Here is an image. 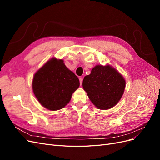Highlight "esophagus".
<instances>
[{
	"label": "esophagus",
	"instance_id": "34e87169",
	"mask_svg": "<svg viewBox=\"0 0 160 160\" xmlns=\"http://www.w3.org/2000/svg\"><path fill=\"white\" fill-rule=\"evenodd\" d=\"M79 81H80V85H81L82 83H83V79H82V77H79Z\"/></svg>",
	"mask_w": 160,
	"mask_h": 160
}]
</instances>
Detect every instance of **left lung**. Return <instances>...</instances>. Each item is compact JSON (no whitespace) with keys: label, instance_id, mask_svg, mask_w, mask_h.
<instances>
[{"label":"left lung","instance_id":"obj_1","mask_svg":"<svg viewBox=\"0 0 160 160\" xmlns=\"http://www.w3.org/2000/svg\"><path fill=\"white\" fill-rule=\"evenodd\" d=\"M125 81L118 71L109 65H97L83 81V88L97 108L108 109L122 98Z\"/></svg>","mask_w":160,"mask_h":160}]
</instances>
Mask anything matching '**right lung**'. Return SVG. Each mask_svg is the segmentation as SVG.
<instances>
[{
	"mask_svg": "<svg viewBox=\"0 0 160 160\" xmlns=\"http://www.w3.org/2000/svg\"><path fill=\"white\" fill-rule=\"evenodd\" d=\"M79 84L78 77L63 61L52 58L35 74L32 85L34 94L43 107L56 111L69 102Z\"/></svg>",
	"mask_w": 160,
	"mask_h": 160,
	"instance_id": "add662e5",
	"label": "right lung"
}]
</instances>
